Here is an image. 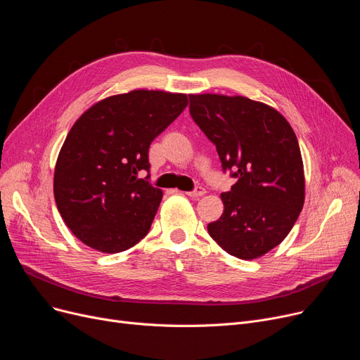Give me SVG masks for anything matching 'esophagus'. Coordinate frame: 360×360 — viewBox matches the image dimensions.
I'll list each match as a JSON object with an SVG mask.
<instances>
[{
	"instance_id": "34e87169",
	"label": "esophagus",
	"mask_w": 360,
	"mask_h": 360,
	"mask_svg": "<svg viewBox=\"0 0 360 360\" xmlns=\"http://www.w3.org/2000/svg\"><path fill=\"white\" fill-rule=\"evenodd\" d=\"M205 192H207V191H205V187H202V186H196L192 192H187L186 195H187V196H191V198H193V199H198V198L203 196V195H205Z\"/></svg>"
}]
</instances>
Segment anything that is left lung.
Wrapping results in <instances>:
<instances>
[{
  "instance_id": "1",
  "label": "left lung",
  "mask_w": 360,
  "mask_h": 360,
  "mask_svg": "<svg viewBox=\"0 0 360 360\" xmlns=\"http://www.w3.org/2000/svg\"><path fill=\"white\" fill-rule=\"evenodd\" d=\"M191 115L215 145L224 173V212L208 233L227 253L255 259L278 246L303 208L304 174L296 134L274 108L245 96L189 95Z\"/></svg>"
}]
</instances>
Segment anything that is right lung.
I'll return each instance as SVG.
<instances>
[{"mask_svg":"<svg viewBox=\"0 0 360 360\" xmlns=\"http://www.w3.org/2000/svg\"><path fill=\"white\" fill-rule=\"evenodd\" d=\"M187 107V96L131 91L99 101L68 131L54 173L57 208L73 234L117 253L148 234L162 198L149 183L148 150Z\"/></svg>","mask_w":360,"mask_h":360,"instance_id":"obj_1","label":"right lung"}]
</instances>
